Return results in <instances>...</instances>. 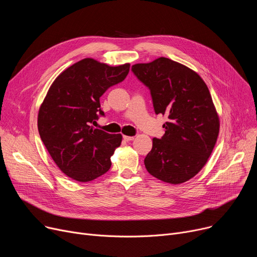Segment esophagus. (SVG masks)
<instances>
[{
	"label": "esophagus",
	"instance_id": "1",
	"mask_svg": "<svg viewBox=\"0 0 257 257\" xmlns=\"http://www.w3.org/2000/svg\"><path fill=\"white\" fill-rule=\"evenodd\" d=\"M123 139H124L125 141L129 142V141H133V140H134V137H128V136H124V137H123Z\"/></svg>",
	"mask_w": 257,
	"mask_h": 257
}]
</instances>
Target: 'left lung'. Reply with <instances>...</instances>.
I'll return each mask as SVG.
<instances>
[{
    "label": "left lung",
    "instance_id": "8db88e82",
    "mask_svg": "<svg viewBox=\"0 0 257 257\" xmlns=\"http://www.w3.org/2000/svg\"><path fill=\"white\" fill-rule=\"evenodd\" d=\"M131 70L150 89L155 113L168 118L164 137L153 139L145 158L147 171L171 184L190 180L207 163L219 136L220 120L207 85L196 72L166 57Z\"/></svg>",
    "mask_w": 257,
    "mask_h": 257
}]
</instances>
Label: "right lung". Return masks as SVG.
<instances>
[{
  "mask_svg": "<svg viewBox=\"0 0 257 257\" xmlns=\"http://www.w3.org/2000/svg\"><path fill=\"white\" fill-rule=\"evenodd\" d=\"M130 64L110 66L85 58L67 67L52 83L40 105V139L57 167L72 179L87 182L111 167L110 157L121 143L120 134L96 129L100 98L123 81Z\"/></svg>",
  "mask_w": 257,
  "mask_h": 257,
  "instance_id": "obj_1",
  "label": "right lung"
}]
</instances>
